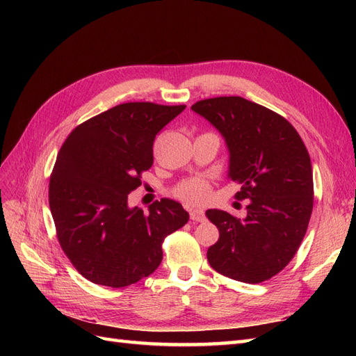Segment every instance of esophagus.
<instances>
[{
  "instance_id": "esophagus-1",
  "label": "esophagus",
  "mask_w": 356,
  "mask_h": 356,
  "mask_svg": "<svg viewBox=\"0 0 356 356\" xmlns=\"http://www.w3.org/2000/svg\"><path fill=\"white\" fill-rule=\"evenodd\" d=\"M190 218L193 220V221H197V222H202V221H204V212H203V209H191L190 211Z\"/></svg>"
}]
</instances>
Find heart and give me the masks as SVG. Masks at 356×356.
<instances>
[{
  "label": "heart",
  "instance_id": "b5f03b06",
  "mask_svg": "<svg viewBox=\"0 0 356 356\" xmlns=\"http://www.w3.org/2000/svg\"><path fill=\"white\" fill-rule=\"evenodd\" d=\"M175 195L187 203H199L208 197L209 186L202 179H190L177 187Z\"/></svg>",
  "mask_w": 356,
  "mask_h": 356
}]
</instances>
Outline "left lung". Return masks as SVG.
Segmentation results:
<instances>
[{"mask_svg":"<svg viewBox=\"0 0 356 356\" xmlns=\"http://www.w3.org/2000/svg\"><path fill=\"white\" fill-rule=\"evenodd\" d=\"M191 110L222 135L230 154L229 178L242 186L234 197L250 200L245 218L207 211L220 230L208 261L234 281H267L293 260L314 209L306 145L282 115L241 96L203 99Z\"/></svg>","mask_w":356,"mask_h":356,"instance_id":"obj_1","label":"left lung"}]
</instances>
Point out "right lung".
Here are the masks:
<instances>
[{
  "instance_id": "1",
  "label": "right lung",
  "mask_w": 356,
  "mask_h": 356,
  "mask_svg": "<svg viewBox=\"0 0 356 356\" xmlns=\"http://www.w3.org/2000/svg\"><path fill=\"white\" fill-rule=\"evenodd\" d=\"M184 108L120 104L79 124L60 147L49 204L63 252L90 282L123 288L149 276L166 236L188 221L170 199L156 200L148 212L127 204L153 165L156 135Z\"/></svg>"
}]
</instances>
